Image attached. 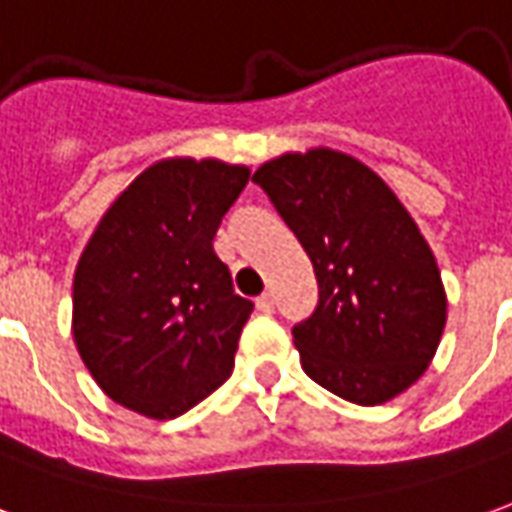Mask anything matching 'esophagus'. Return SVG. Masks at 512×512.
I'll return each mask as SVG.
<instances>
[{
    "mask_svg": "<svg viewBox=\"0 0 512 512\" xmlns=\"http://www.w3.org/2000/svg\"><path fill=\"white\" fill-rule=\"evenodd\" d=\"M256 306H259V312H267V315H270V312H273V306H276V301H273V295H270V292H264V295L256 298Z\"/></svg>",
    "mask_w": 512,
    "mask_h": 512,
    "instance_id": "esophagus-1",
    "label": "esophagus"
}]
</instances>
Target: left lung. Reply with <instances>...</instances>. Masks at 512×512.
Listing matches in <instances>:
<instances>
[{
  "label": "left lung",
  "instance_id": "left-lung-1",
  "mask_svg": "<svg viewBox=\"0 0 512 512\" xmlns=\"http://www.w3.org/2000/svg\"><path fill=\"white\" fill-rule=\"evenodd\" d=\"M253 183L315 267V312L292 326L306 376L362 407L407 390L446 326L438 264L407 209L376 172L334 150L281 155Z\"/></svg>",
  "mask_w": 512,
  "mask_h": 512
}]
</instances>
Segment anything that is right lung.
<instances>
[{
    "mask_svg": "<svg viewBox=\"0 0 512 512\" xmlns=\"http://www.w3.org/2000/svg\"><path fill=\"white\" fill-rule=\"evenodd\" d=\"M250 172L172 158L142 172L88 239L74 273V343L105 396L178 418L234 368L253 301L211 248Z\"/></svg>",
    "mask_w": 512,
    "mask_h": 512,
    "instance_id": "add662e5",
    "label": "right lung"
}]
</instances>
